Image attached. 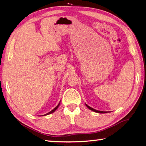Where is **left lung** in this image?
<instances>
[{
    "mask_svg": "<svg viewBox=\"0 0 146 146\" xmlns=\"http://www.w3.org/2000/svg\"><path fill=\"white\" fill-rule=\"evenodd\" d=\"M86 105V106H87L88 108H89V109H90L91 110V111H94V112H96V113H107V112H106V111H98V110H96V109H93V108H92V107H89V106H87V104H85Z\"/></svg>",
    "mask_w": 146,
    "mask_h": 146,
    "instance_id": "obj_1",
    "label": "left lung"
}]
</instances>
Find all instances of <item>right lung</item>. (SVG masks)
I'll return each instance as SVG.
<instances>
[{
    "label": "right lung",
    "mask_w": 146,
    "mask_h": 146,
    "mask_svg": "<svg viewBox=\"0 0 146 146\" xmlns=\"http://www.w3.org/2000/svg\"><path fill=\"white\" fill-rule=\"evenodd\" d=\"M59 104H58V105H57V107H55V108L53 109V110H52V111H51L50 112H49V113H47V114H44V115H47V114H51V113H54V112L55 111H56V110L57 109V107H59Z\"/></svg>",
    "instance_id": "right-lung-1"
}]
</instances>
